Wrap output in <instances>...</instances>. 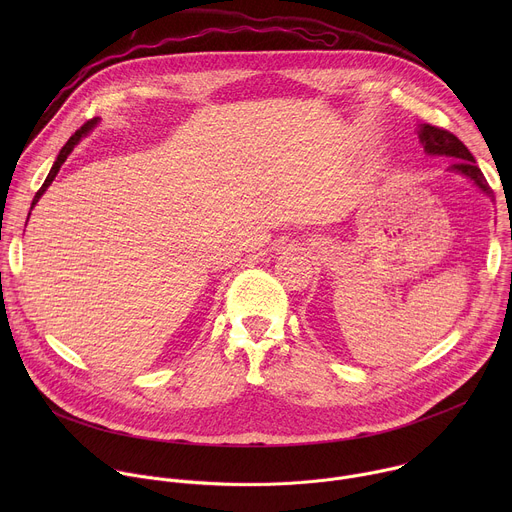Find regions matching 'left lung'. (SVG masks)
Returning <instances> with one entry per match:
<instances>
[{
	"label": "left lung",
	"instance_id": "left-lung-1",
	"mask_svg": "<svg viewBox=\"0 0 512 512\" xmlns=\"http://www.w3.org/2000/svg\"><path fill=\"white\" fill-rule=\"evenodd\" d=\"M419 141L423 145L425 154L429 156H448V158H454L456 162L450 166L452 172H458L466 178H470L486 196H490L494 200V192L492 188L488 186L484 174L480 172V168L476 166V160L474 156L468 152L466 145L450 131L442 129V127H435V125H429V123H423L419 125Z\"/></svg>",
	"mask_w": 512,
	"mask_h": 512
}]
</instances>
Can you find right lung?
Segmentation results:
<instances>
[{
  "mask_svg": "<svg viewBox=\"0 0 512 512\" xmlns=\"http://www.w3.org/2000/svg\"><path fill=\"white\" fill-rule=\"evenodd\" d=\"M97 121H99V117H95V119H89V121H87V123H85L81 129H77V131H75V135H72V137H70V139L64 143V148L60 150V154H58L56 162L52 164V168H50V172H48V176H46L44 184L40 186V190L36 192V196H34V200H32V208L36 206V202L40 200V196L46 192V188L52 184V180L56 178V174H58L60 166H62V164H64V160L68 158V154H70L72 150H75V145L81 141V137H85V135H87V133H89V131H91V129L97 125ZM28 216H30V214H28Z\"/></svg>",
  "mask_w": 512,
  "mask_h": 512,
  "instance_id": "right-lung-1",
  "label": "right lung"
}]
</instances>
